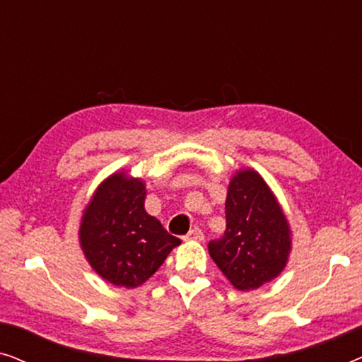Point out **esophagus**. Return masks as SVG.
Here are the masks:
<instances>
[{
  "label": "esophagus",
  "instance_id": "esophagus-1",
  "mask_svg": "<svg viewBox=\"0 0 362 362\" xmlns=\"http://www.w3.org/2000/svg\"><path fill=\"white\" fill-rule=\"evenodd\" d=\"M186 240H196V242H201L202 239H204V234H202V230L199 229V227H194V229L187 232V235L185 237Z\"/></svg>",
  "mask_w": 362,
  "mask_h": 362
}]
</instances>
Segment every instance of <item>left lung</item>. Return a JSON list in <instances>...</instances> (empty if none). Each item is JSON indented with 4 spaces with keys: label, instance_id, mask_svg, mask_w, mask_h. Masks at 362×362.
<instances>
[{
    "label": "left lung",
    "instance_id": "left-lung-1",
    "mask_svg": "<svg viewBox=\"0 0 362 362\" xmlns=\"http://www.w3.org/2000/svg\"><path fill=\"white\" fill-rule=\"evenodd\" d=\"M222 274L239 290H254L284 270L290 230L279 202L255 171L232 177L226 199V230L207 244Z\"/></svg>",
    "mask_w": 362,
    "mask_h": 362
}]
</instances>
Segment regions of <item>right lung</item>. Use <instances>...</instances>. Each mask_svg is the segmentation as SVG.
Wrapping results in <instances>:
<instances>
[{"instance_id":"1","label":"right lung","mask_w":362,"mask_h":362,"mask_svg":"<svg viewBox=\"0 0 362 362\" xmlns=\"http://www.w3.org/2000/svg\"><path fill=\"white\" fill-rule=\"evenodd\" d=\"M145 185L123 173L102 182L81 226V244L87 260L102 279L135 288L160 269L181 244L145 207Z\"/></svg>"}]
</instances>
